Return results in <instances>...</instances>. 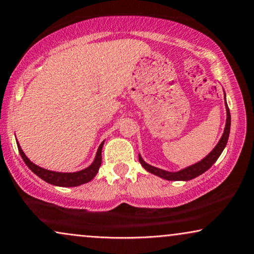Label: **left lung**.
Instances as JSON below:
<instances>
[{"mask_svg": "<svg viewBox=\"0 0 254 254\" xmlns=\"http://www.w3.org/2000/svg\"><path fill=\"white\" fill-rule=\"evenodd\" d=\"M226 111H227V119H226L224 135H222L221 139L219 140V143L216 144L215 148L213 149L212 152L207 155L202 161H200L198 163L193 164V166L186 168V169L180 170V172L170 173V172H166V170L158 169V168H155L152 166H149L148 163H145V162L142 160V157L138 156L142 167L144 168L145 170H148L149 173L160 176L164 180H168V181H188V180L194 179V177H196L198 175H201V174H203L204 172H207V170H208L209 168L215 163L220 155H221L222 150L225 149L226 144H227L228 136H230V130H231V114H230V109H228L227 106V103H226Z\"/></svg>", "mask_w": 254, "mask_h": 254, "instance_id": "1", "label": "left lung"}]
</instances>
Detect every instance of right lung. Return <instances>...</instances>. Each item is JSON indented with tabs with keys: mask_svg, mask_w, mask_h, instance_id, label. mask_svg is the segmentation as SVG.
<instances>
[{
	"mask_svg": "<svg viewBox=\"0 0 254 254\" xmlns=\"http://www.w3.org/2000/svg\"><path fill=\"white\" fill-rule=\"evenodd\" d=\"M19 144V143H17ZM103 144L99 145L98 148L96 158H94L93 163L90 167H87L86 169H82L80 172L77 173H57V172H51V170L44 169V168H40L36 164L33 163L28 160V157L24 155V152L21 149L20 144L17 145L19 148V152L24 161V163L27 164V167L32 170L33 173L36 174L40 179H42L44 181L51 183V185L59 186V187H75V186L84 185V183L90 182L94 176L97 175L98 170H99L100 164H102V149Z\"/></svg>",
	"mask_w": 254,
	"mask_h": 254,
	"instance_id": "right-lung-1",
	"label": "right lung"
}]
</instances>
